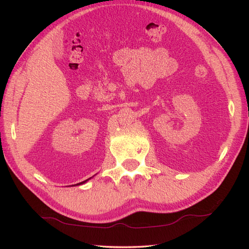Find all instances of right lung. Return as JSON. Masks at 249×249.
Wrapping results in <instances>:
<instances>
[{"mask_svg": "<svg viewBox=\"0 0 249 249\" xmlns=\"http://www.w3.org/2000/svg\"><path fill=\"white\" fill-rule=\"evenodd\" d=\"M89 178L86 179V181H83V182H81V183H78V184H76V185H81V184H84V183H87V182L89 181ZM71 186H72V185H71ZM73 186H75V185H73Z\"/></svg>", "mask_w": 249, "mask_h": 249, "instance_id": "right-lung-1", "label": "right lung"}]
</instances>
